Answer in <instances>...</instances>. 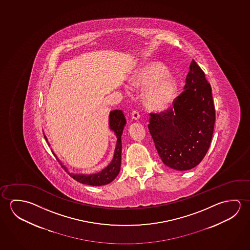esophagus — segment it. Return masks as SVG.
Wrapping results in <instances>:
<instances>
[{
    "instance_id": "esophagus-1",
    "label": "esophagus",
    "mask_w": 250,
    "mask_h": 250,
    "mask_svg": "<svg viewBox=\"0 0 250 250\" xmlns=\"http://www.w3.org/2000/svg\"><path fill=\"white\" fill-rule=\"evenodd\" d=\"M131 117H132V119L138 120L140 118L139 112L137 110H133L132 113H131Z\"/></svg>"
}]
</instances>
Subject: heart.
Returning <instances> with one entry per match:
<instances>
[{
	"label": "heart",
	"instance_id": "obj_1",
	"mask_svg": "<svg viewBox=\"0 0 250 250\" xmlns=\"http://www.w3.org/2000/svg\"><path fill=\"white\" fill-rule=\"evenodd\" d=\"M130 83L135 87L147 86L143 98L147 106L154 109L167 107L174 99L177 87L175 80L167 75L166 67L157 62H151L139 68L131 77Z\"/></svg>",
	"mask_w": 250,
	"mask_h": 250
}]
</instances>
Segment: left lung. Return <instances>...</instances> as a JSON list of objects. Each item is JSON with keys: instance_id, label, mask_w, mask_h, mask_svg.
I'll use <instances>...</instances> for the list:
<instances>
[{"instance_id": "left-lung-1", "label": "left lung", "mask_w": 250, "mask_h": 250, "mask_svg": "<svg viewBox=\"0 0 250 250\" xmlns=\"http://www.w3.org/2000/svg\"><path fill=\"white\" fill-rule=\"evenodd\" d=\"M214 121L212 88L193 60L184 90L174 98L173 107L151 112L147 127L163 163L173 169L188 170L206 155Z\"/></svg>"}]
</instances>
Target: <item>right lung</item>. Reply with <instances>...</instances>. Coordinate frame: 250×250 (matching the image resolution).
<instances>
[{
  "label": "right lung",
  "instance_id": "obj_1",
  "mask_svg": "<svg viewBox=\"0 0 250 250\" xmlns=\"http://www.w3.org/2000/svg\"><path fill=\"white\" fill-rule=\"evenodd\" d=\"M125 125H126V119H125V116L123 115V111L114 110V111L110 112L109 126H110L112 130L115 131V135L117 137V143H116V147H115V155H114V158L112 160L111 163L107 167H105L102 172L97 173V174L87 175V174H73L68 173L72 178L75 179L78 183L87 184V185H90V186H102V185H106L107 183H111L112 181L118 175L120 169H121L122 135H123V128H124ZM45 139L47 140L46 137H45ZM54 155L56 156L55 154H54ZM60 164L62 165L61 163H60ZM64 168H66V167H64Z\"/></svg>",
  "mask_w": 250,
  "mask_h": 250
}]
</instances>
